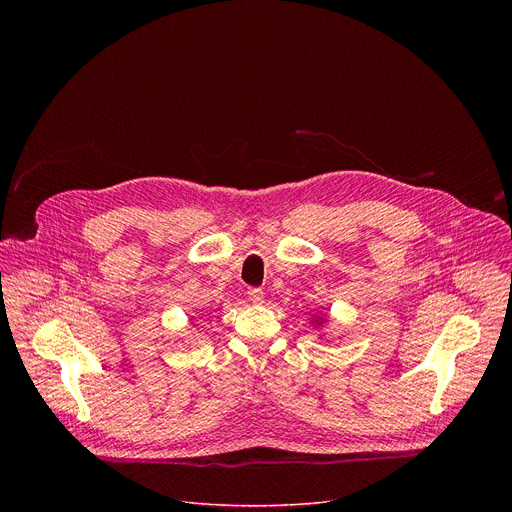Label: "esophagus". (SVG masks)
I'll return each mask as SVG.
<instances>
[{"instance_id":"1","label":"esophagus","mask_w":512,"mask_h":512,"mask_svg":"<svg viewBox=\"0 0 512 512\" xmlns=\"http://www.w3.org/2000/svg\"><path fill=\"white\" fill-rule=\"evenodd\" d=\"M247 296H249V300H251L253 304H261V302H263V298H265V294H263V289H261V287H249Z\"/></svg>"}]
</instances>
